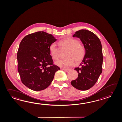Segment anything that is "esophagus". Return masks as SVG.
<instances>
[{
  "label": "esophagus",
  "instance_id": "esophagus-1",
  "mask_svg": "<svg viewBox=\"0 0 122 122\" xmlns=\"http://www.w3.org/2000/svg\"><path fill=\"white\" fill-rule=\"evenodd\" d=\"M62 70H63V71H66V72H68L69 71H70V70H69V69H68L62 68Z\"/></svg>",
  "mask_w": 122,
  "mask_h": 122
}]
</instances>
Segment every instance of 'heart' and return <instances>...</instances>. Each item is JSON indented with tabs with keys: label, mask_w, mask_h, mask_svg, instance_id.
<instances>
[{
	"label": "heart",
	"mask_w": 122,
	"mask_h": 122,
	"mask_svg": "<svg viewBox=\"0 0 122 122\" xmlns=\"http://www.w3.org/2000/svg\"><path fill=\"white\" fill-rule=\"evenodd\" d=\"M59 44L62 48L67 49L66 51V58L59 60L56 62V64L61 67L66 68L73 65L75 62H79L84 58L85 49L84 46L75 38H66L60 40ZM50 54L53 59L57 60L60 57V49L54 43L49 46Z\"/></svg>",
	"instance_id": "b5f03b06"
}]
</instances>
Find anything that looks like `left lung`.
Segmentation results:
<instances>
[{
	"label": "left lung",
	"instance_id": "left-lung-1",
	"mask_svg": "<svg viewBox=\"0 0 122 122\" xmlns=\"http://www.w3.org/2000/svg\"><path fill=\"white\" fill-rule=\"evenodd\" d=\"M74 37L80 38L84 44L85 55L80 65L81 67L74 69L78 76L71 84L77 89L85 91L95 85L102 72V46L97 36L89 30H78L73 35Z\"/></svg>",
	"mask_w": 122,
	"mask_h": 122
}]
</instances>
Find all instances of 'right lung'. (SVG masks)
Listing matches in <instances>:
<instances>
[{
  "label": "right lung",
  "mask_w": 122,
  "mask_h": 122,
  "mask_svg": "<svg viewBox=\"0 0 122 122\" xmlns=\"http://www.w3.org/2000/svg\"><path fill=\"white\" fill-rule=\"evenodd\" d=\"M51 34L38 31L26 36L17 51L18 71L23 84L39 91L51 84L60 68L53 64L49 46L56 41Z\"/></svg>",
  "instance_id": "right-lung-1"
}]
</instances>
